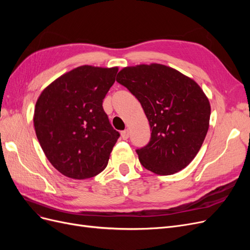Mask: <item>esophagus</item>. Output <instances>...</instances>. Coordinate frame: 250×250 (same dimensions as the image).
I'll return each instance as SVG.
<instances>
[{"instance_id": "34e87169", "label": "esophagus", "mask_w": 250, "mask_h": 250, "mask_svg": "<svg viewBox=\"0 0 250 250\" xmlns=\"http://www.w3.org/2000/svg\"><path fill=\"white\" fill-rule=\"evenodd\" d=\"M121 137H122L123 140H127L128 138H129V130L128 129L123 130L122 132H121Z\"/></svg>"}]
</instances>
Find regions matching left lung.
Masks as SVG:
<instances>
[{
	"mask_svg": "<svg viewBox=\"0 0 250 250\" xmlns=\"http://www.w3.org/2000/svg\"><path fill=\"white\" fill-rule=\"evenodd\" d=\"M140 101L149 121L150 142L137 150L144 168L158 175L185 169L200 150L209 126L210 105L201 87L170 66H126L117 76Z\"/></svg>",
	"mask_w": 250,
	"mask_h": 250,
	"instance_id": "1",
	"label": "left lung"
}]
</instances>
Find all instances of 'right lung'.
<instances>
[{
	"label": "right lung",
	"mask_w": 250,
	"mask_h": 250,
	"mask_svg": "<svg viewBox=\"0 0 250 250\" xmlns=\"http://www.w3.org/2000/svg\"><path fill=\"white\" fill-rule=\"evenodd\" d=\"M119 69L81 65L44 88L35 104L33 123L42 149L64 176L85 179L106 168L120 137L102 103Z\"/></svg>",
	"instance_id": "right-lung-1"
}]
</instances>
